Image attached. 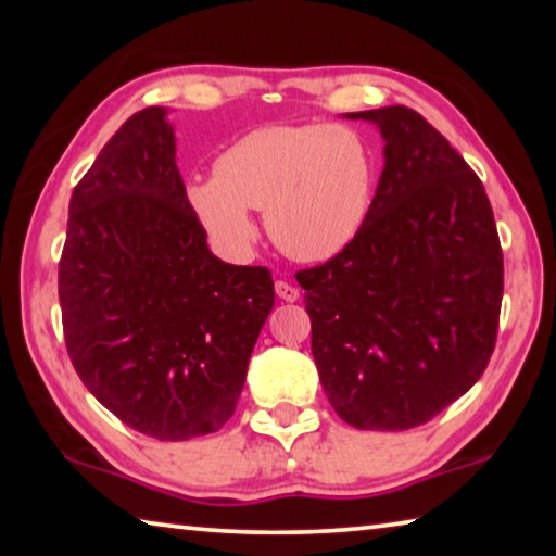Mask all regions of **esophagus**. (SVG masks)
I'll return each instance as SVG.
<instances>
[{
	"mask_svg": "<svg viewBox=\"0 0 556 556\" xmlns=\"http://www.w3.org/2000/svg\"><path fill=\"white\" fill-rule=\"evenodd\" d=\"M275 291H277V296H279L281 301H296V299H299V289L291 287L289 281H277Z\"/></svg>",
	"mask_w": 556,
	"mask_h": 556,
	"instance_id": "obj_1",
	"label": "esophagus"
}]
</instances>
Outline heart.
Listing matches in <instances>:
<instances>
[{"mask_svg":"<svg viewBox=\"0 0 556 556\" xmlns=\"http://www.w3.org/2000/svg\"><path fill=\"white\" fill-rule=\"evenodd\" d=\"M378 159L368 137L348 125H262L232 142L215 176L193 178L188 203L213 240L244 252L255 240L250 211L287 255L331 260L370 215Z\"/></svg>","mask_w":556,"mask_h":556,"instance_id":"b5f03b06","label":"heart"}]
</instances>
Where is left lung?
Masks as SVG:
<instances>
[{
	"mask_svg": "<svg viewBox=\"0 0 556 556\" xmlns=\"http://www.w3.org/2000/svg\"><path fill=\"white\" fill-rule=\"evenodd\" d=\"M384 139L357 238L296 271L312 353L338 417L355 429L427 425L473 388L495 351L503 250L481 178L404 105L348 112Z\"/></svg>",
	"mask_w": 556,
	"mask_h": 556,
	"instance_id": "obj_1",
	"label": "left lung"
}]
</instances>
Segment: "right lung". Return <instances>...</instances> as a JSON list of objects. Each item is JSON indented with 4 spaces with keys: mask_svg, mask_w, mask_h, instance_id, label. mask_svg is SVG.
<instances>
[{
    "mask_svg": "<svg viewBox=\"0 0 556 556\" xmlns=\"http://www.w3.org/2000/svg\"><path fill=\"white\" fill-rule=\"evenodd\" d=\"M59 262L71 363L102 407L139 434L218 431L275 306L267 267L208 250L176 166L164 108L131 115L73 188Z\"/></svg>",
    "mask_w": 556,
    "mask_h": 556,
    "instance_id": "1",
    "label": "right lung"
}]
</instances>
